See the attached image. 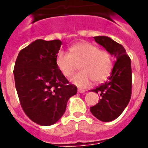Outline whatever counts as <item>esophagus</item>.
Returning <instances> with one entry per match:
<instances>
[{"label": "esophagus", "mask_w": 148, "mask_h": 148, "mask_svg": "<svg viewBox=\"0 0 148 148\" xmlns=\"http://www.w3.org/2000/svg\"><path fill=\"white\" fill-rule=\"evenodd\" d=\"M85 90H84V89H78V92L79 93H84L85 92Z\"/></svg>", "instance_id": "1"}]
</instances>
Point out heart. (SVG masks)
Segmentation results:
<instances>
[{"label":"heart","mask_w":148,"mask_h":148,"mask_svg":"<svg viewBox=\"0 0 148 148\" xmlns=\"http://www.w3.org/2000/svg\"><path fill=\"white\" fill-rule=\"evenodd\" d=\"M56 64L61 73L71 77L80 64L81 71L71 78V82L80 88L89 86L94 80H104L110 74L113 66L112 57L109 52L101 50L89 42H81L70 48V53L61 50L57 54Z\"/></svg>","instance_id":"1"}]
</instances>
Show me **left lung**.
<instances>
[{"label":"left lung","instance_id":"obj_1","mask_svg":"<svg viewBox=\"0 0 148 148\" xmlns=\"http://www.w3.org/2000/svg\"><path fill=\"white\" fill-rule=\"evenodd\" d=\"M93 38L116 60L108 80L92 90L100 96V100L90 108V111L98 120L110 122L122 114L130 102L132 94L131 60L124 47L110 38L97 36Z\"/></svg>","mask_w":148,"mask_h":148}]
</instances>
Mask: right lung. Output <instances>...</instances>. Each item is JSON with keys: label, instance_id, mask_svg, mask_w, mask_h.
<instances>
[{"label": "right lung", "instance_id": "1", "mask_svg": "<svg viewBox=\"0 0 148 148\" xmlns=\"http://www.w3.org/2000/svg\"><path fill=\"white\" fill-rule=\"evenodd\" d=\"M62 43L36 40L19 52L15 63L16 89L21 106L33 122L51 126L59 120L67 102L77 92L56 64Z\"/></svg>", "mask_w": 148, "mask_h": 148}]
</instances>
